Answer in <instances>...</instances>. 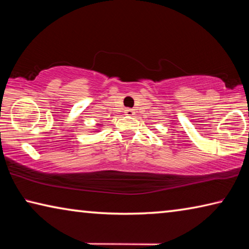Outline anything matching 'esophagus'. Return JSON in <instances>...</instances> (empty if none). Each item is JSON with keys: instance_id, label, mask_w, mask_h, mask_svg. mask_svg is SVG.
<instances>
[{"instance_id": "34e87169", "label": "esophagus", "mask_w": 249, "mask_h": 249, "mask_svg": "<svg viewBox=\"0 0 249 249\" xmlns=\"http://www.w3.org/2000/svg\"><path fill=\"white\" fill-rule=\"evenodd\" d=\"M125 114L128 115V116H132L134 114V111L132 108H126L125 109Z\"/></svg>"}]
</instances>
